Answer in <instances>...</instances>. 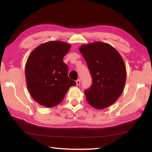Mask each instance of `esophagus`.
I'll return each instance as SVG.
<instances>
[{"mask_svg": "<svg viewBox=\"0 0 152 152\" xmlns=\"http://www.w3.org/2000/svg\"><path fill=\"white\" fill-rule=\"evenodd\" d=\"M76 85L77 86H79L80 84V79L77 80L76 81Z\"/></svg>", "mask_w": 152, "mask_h": 152, "instance_id": "obj_1", "label": "esophagus"}]
</instances>
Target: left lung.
Wrapping results in <instances>:
<instances>
[{
    "instance_id": "8db88e82",
    "label": "left lung",
    "mask_w": 152,
    "mask_h": 152,
    "mask_svg": "<svg viewBox=\"0 0 152 152\" xmlns=\"http://www.w3.org/2000/svg\"><path fill=\"white\" fill-rule=\"evenodd\" d=\"M92 78L91 88L84 91L87 102L96 109H103L119 99L124 89L126 67L121 56L109 44L96 42L79 49Z\"/></svg>"
}]
</instances>
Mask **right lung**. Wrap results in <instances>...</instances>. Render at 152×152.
Segmentation results:
<instances>
[{
  "instance_id": "add662e5",
  "label": "right lung",
  "mask_w": 152,
  "mask_h": 152,
  "mask_svg": "<svg viewBox=\"0 0 152 152\" xmlns=\"http://www.w3.org/2000/svg\"><path fill=\"white\" fill-rule=\"evenodd\" d=\"M71 45L51 41L37 46L28 57L25 78L28 91L43 107H53L62 101L69 88L76 82L68 78V66L63 58Z\"/></svg>"
}]
</instances>
